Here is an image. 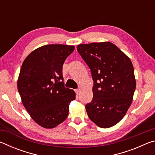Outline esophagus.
<instances>
[{"label":"esophagus","instance_id":"1","mask_svg":"<svg viewBox=\"0 0 155 155\" xmlns=\"http://www.w3.org/2000/svg\"><path fill=\"white\" fill-rule=\"evenodd\" d=\"M75 91H76V93H77V95H79V94L81 92V90L80 89H78V90H76Z\"/></svg>","mask_w":155,"mask_h":155}]
</instances>
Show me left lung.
Here are the masks:
<instances>
[{
    "mask_svg": "<svg viewBox=\"0 0 155 155\" xmlns=\"http://www.w3.org/2000/svg\"><path fill=\"white\" fill-rule=\"evenodd\" d=\"M77 51L90 68L93 99L85 105L88 117L99 127L117 124L127 114L136 87L129 57L109 41L82 44Z\"/></svg>",
    "mask_w": 155,
    "mask_h": 155,
    "instance_id": "1",
    "label": "left lung"
}]
</instances>
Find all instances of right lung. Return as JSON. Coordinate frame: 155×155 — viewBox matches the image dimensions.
Returning a JSON list of instances; mask_svg holds the SVG:
<instances>
[{
	"label": "right lung",
	"instance_id": "right-lung-1",
	"mask_svg": "<svg viewBox=\"0 0 155 155\" xmlns=\"http://www.w3.org/2000/svg\"><path fill=\"white\" fill-rule=\"evenodd\" d=\"M74 46L49 44L32 51L23 61L18 79L22 103L34 121L53 128L67 118L73 90L64 87L62 68Z\"/></svg>",
	"mask_w": 155,
	"mask_h": 155
}]
</instances>
